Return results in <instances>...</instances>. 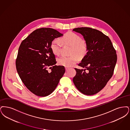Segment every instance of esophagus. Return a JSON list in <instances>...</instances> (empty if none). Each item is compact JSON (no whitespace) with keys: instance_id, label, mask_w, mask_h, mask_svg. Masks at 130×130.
<instances>
[{"instance_id":"obj_1","label":"esophagus","mask_w":130,"mask_h":130,"mask_svg":"<svg viewBox=\"0 0 130 130\" xmlns=\"http://www.w3.org/2000/svg\"><path fill=\"white\" fill-rule=\"evenodd\" d=\"M68 69H69V68H67V67H66V71H68Z\"/></svg>"}]
</instances>
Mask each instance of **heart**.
<instances>
[{
  "label": "heart",
  "mask_w": 130,
  "mask_h": 130,
  "mask_svg": "<svg viewBox=\"0 0 130 130\" xmlns=\"http://www.w3.org/2000/svg\"><path fill=\"white\" fill-rule=\"evenodd\" d=\"M62 45L71 46L70 57L61 56L57 59L59 64L65 67H70L78 62V58L80 59L86 56L88 47L87 43L83 41L78 34L69 31L58 39L53 40L51 44V48L52 52L58 55L60 54Z\"/></svg>",
  "instance_id": "b5f03b06"
}]
</instances>
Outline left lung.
<instances>
[{"label": "left lung", "mask_w": 130, "mask_h": 130, "mask_svg": "<svg viewBox=\"0 0 130 130\" xmlns=\"http://www.w3.org/2000/svg\"><path fill=\"white\" fill-rule=\"evenodd\" d=\"M73 30L84 36L88 47L86 56L78 64L85 69L75 68L74 84L82 93L93 95L102 90L112 77L117 61L116 51L110 38L97 29L82 27Z\"/></svg>", "instance_id": "left-lung-1"}]
</instances>
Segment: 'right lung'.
Returning <instances> with one entry per match:
<instances>
[{
    "instance_id": "obj_1",
    "label": "right lung",
    "mask_w": 130,
    "mask_h": 130,
    "mask_svg": "<svg viewBox=\"0 0 130 130\" xmlns=\"http://www.w3.org/2000/svg\"><path fill=\"white\" fill-rule=\"evenodd\" d=\"M62 35L53 28H38L19 47L15 62L17 73L26 87L36 96L50 95L65 72L63 66L55 65V56L51 48V41Z\"/></svg>"
}]
</instances>
